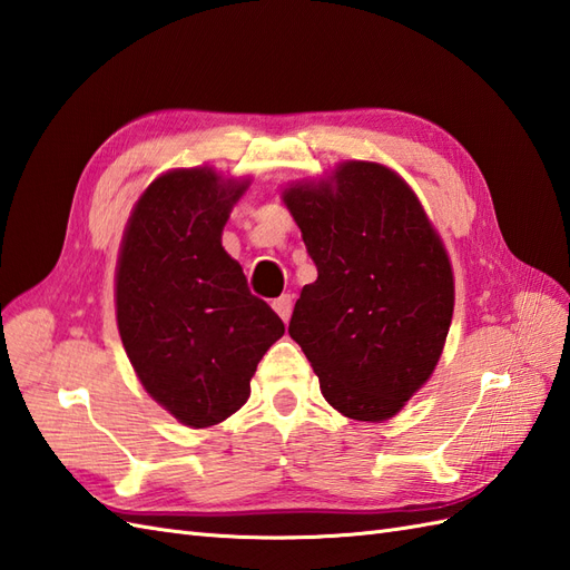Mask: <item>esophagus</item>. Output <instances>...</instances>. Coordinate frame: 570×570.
<instances>
[{"instance_id":"obj_1","label":"esophagus","mask_w":570,"mask_h":570,"mask_svg":"<svg viewBox=\"0 0 570 570\" xmlns=\"http://www.w3.org/2000/svg\"><path fill=\"white\" fill-rule=\"evenodd\" d=\"M273 309H275L277 316H281L283 322L287 324L289 316H293V297H289V295H281L277 299H273Z\"/></svg>"}]
</instances>
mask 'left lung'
Masks as SVG:
<instances>
[{
	"label": "left lung",
	"mask_w": 570,
	"mask_h": 570,
	"mask_svg": "<svg viewBox=\"0 0 570 570\" xmlns=\"http://www.w3.org/2000/svg\"><path fill=\"white\" fill-rule=\"evenodd\" d=\"M318 277L302 287L289 336L328 404L392 419L433 374L454 309L445 246L409 184L374 161L283 193Z\"/></svg>",
	"instance_id": "1"
}]
</instances>
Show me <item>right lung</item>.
Returning a JSON list of instances; mask_svg holds the SVG:
<instances>
[{
    "label": "right lung",
    "instance_id": "obj_1",
    "mask_svg": "<svg viewBox=\"0 0 570 570\" xmlns=\"http://www.w3.org/2000/svg\"><path fill=\"white\" fill-rule=\"evenodd\" d=\"M248 180L176 169L151 180L122 234L116 268L120 341L147 394L188 428L237 413L285 324L252 295L225 248Z\"/></svg>",
    "mask_w": 570,
    "mask_h": 570
}]
</instances>
